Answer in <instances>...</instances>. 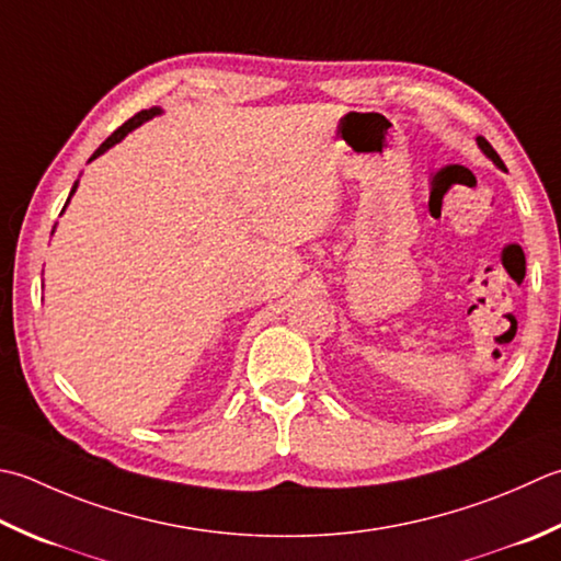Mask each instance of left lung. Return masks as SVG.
<instances>
[{
  "mask_svg": "<svg viewBox=\"0 0 561 561\" xmlns=\"http://www.w3.org/2000/svg\"><path fill=\"white\" fill-rule=\"evenodd\" d=\"M477 142H479V148H481V150H484V156H486V158H491L493 162H496V164H499V168H503V160L499 158V152L491 148V142H489L486 138H481V136H479V138H477Z\"/></svg>",
  "mask_w": 561,
  "mask_h": 561,
  "instance_id": "8db88e82",
  "label": "left lung"
}]
</instances>
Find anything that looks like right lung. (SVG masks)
<instances>
[{
	"label": "right lung",
	"instance_id": "obj_1",
	"mask_svg": "<svg viewBox=\"0 0 561 561\" xmlns=\"http://www.w3.org/2000/svg\"><path fill=\"white\" fill-rule=\"evenodd\" d=\"M160 114V108L158 106H152V108H142V112H138L134 118H128L126 121V124L124 126H118L116 130H114V134L112 136H108L104 142H102V146H99L96 150H94V156L90 158V160H94V158H99V156H102V152H106L108 148H112V146H116V142L118 140H124L128 134H130V130H134V128H138L140 124H142V121H148V118H152V116H158ZM75 190H77V182H75V186H72V192H70V196L75 194ZM70 196H68V202H70ZM65 206H68V204H65Z\"/></svg>",
	"mask_w": 561,
	"mask_h": 561
}]
</instances>
